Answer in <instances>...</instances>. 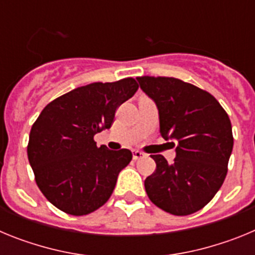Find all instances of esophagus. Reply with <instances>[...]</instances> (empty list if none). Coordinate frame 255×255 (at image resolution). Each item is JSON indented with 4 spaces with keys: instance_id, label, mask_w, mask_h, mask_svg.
<instances>
[{
    "instance_id": "1",
    "label": "esophagus",
    "mask_w": 255,
    "mask_h": 255,
    "mask_svg": "<svg viewBox=\"0 0 255 255\" xmlns=\"http://www.w3.org/2000/svg\"><path fill=\"white\" fill-rule=\"evenodd\" d=\"M144 153L143 152H140V150H132V158L135 159V161H136V159H139V158H141V157H144Z\"/></svg>"
}]
</instances>
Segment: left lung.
<instances>
[{"mask_svg": "<svg viewBox=\"0 0 255 255\" xmlns=\"http://www.w3.org/2000/svg\"><path fill=\"white\" fill-rule=\"evenodd\" d=\"M136 79L158 108L162 138L177 141L173 163L152 155L155 171L144 181L145 191L171 215H191L211 202L226 177L234 145L229 115L212 94L180 79Z\"/></svg>", "mask_w": 255, "mask_h": 255, "instance_id": "1", "label": "left lung"}]
</instances>
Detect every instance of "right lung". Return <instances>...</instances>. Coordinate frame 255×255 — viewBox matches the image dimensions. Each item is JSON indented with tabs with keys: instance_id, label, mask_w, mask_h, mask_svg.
Here are the masks:
<instances>
[{
	"instance_id": "right-lung-1",
	"label": "right lung",
	"mask_w": 255,
	"mask_h": 255,
	"mask_svg": "<svg viewBox=\"0 0 255 255\" xmlns=\"http://www.w3.org/2000/svg\"><path fill=\"white\" fill-rule=\"evenodd\" d=\"M138 91L135 79L92 83L43 108L29 135L28 158L39 190L73 216L92 213L110 199L129 149L97 147L94 135L110 129L117 107Z\"/></svg>"
}]
</instances>
